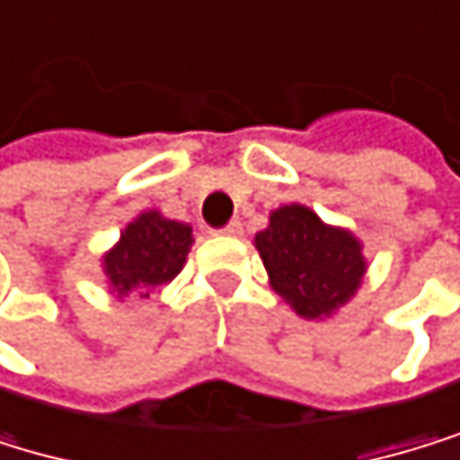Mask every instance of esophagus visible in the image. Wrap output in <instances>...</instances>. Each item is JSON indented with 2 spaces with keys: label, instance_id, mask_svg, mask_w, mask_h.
I'll return each instance as SVG.
<instances>
[{
  "label": "esophagus",
  "instance_id": "34e87169",
  "mask_svg": "<svg viewBox=\"0 0 460 460\" xmlns=\"http://www.w3.org/2000/svg\"><path fill=\"white\" fill-rule=\"evenodd\" d=\"M220 234H226V237H240V234H243V223H240V220H232L228 226L220 228Z\"/></svg>",
  "mask_w": 460,
  "mask_h": 460
}]
</instances>
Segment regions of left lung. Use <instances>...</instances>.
Segmentation results:
<instances>
[{
	"mask_svg": "<svg viewBox=\"0 0 460 460\" xmlns=\"http://www.w3.org/2000/svg\"><path fill=\"white\" fill-rule=\"evenodd\" d=\"M270 288L301 318H330L363 282L366 257L360 240L326 226L313 209L290 203L270 212L268 228L253 237Z\"/></svg>",
	"mask_w": 460,
	"mask_h": 460,
	"instance_id": "1",
	"label": "left lung"
}]
</instances>
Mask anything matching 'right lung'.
<instances>
[{"label":"right lung","instance_id":"obj_1","mask_svg":"<svg viewBox=\"0 0 460 460\" xmlns=\"http://www.w3.org/2000/svg\"><path fill=\"white\" fill-rule=\"evenodd\" d=\"M192 248V226L147 209L125 226L119 243L102 257V273L111 293L150 296L172 282Z\"/></svg>","mask_w":460,"mask_h":460}]
</instances>
